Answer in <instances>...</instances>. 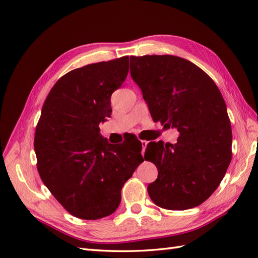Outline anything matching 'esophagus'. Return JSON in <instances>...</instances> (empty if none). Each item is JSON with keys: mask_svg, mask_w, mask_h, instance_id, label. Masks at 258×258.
Returning <instances> with one entry per match:
<instances>
[{"mask_svg": "<svg viewBox=\"0 0 258 258\" xmlns=\"http://www.w3.org/2000/svg\"><path fill=\"white\" fill-rule=\"evenodd\" d=\"M141 143H142V155H144V153H145V148H146V146H147L148 142H147V141H145V140H142Z\"/></svg>", "mask_w": 258, "mask_h": 258, "instance_id": "obj_1", "label": "esophagus"}]
</instances>
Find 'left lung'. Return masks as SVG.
Instances as JSON below:
<instances>
[{
	"label": "left lung",
	"mask_w": 258,
	"mask_h": 258,
	"mask_svg": "<svg viewBox=\"0 0 258 258\" xmlns=\"http://www.w3.org/2000/svg\"><path fill=\"white\" fill-rule=\"evenodd\" d=\"M130 73L154 120L179 132L175 144L151 142L152 155L145 151V160L158 170L148 195L167 210L198 207L215 191L231 160V126L220 89L192 62L171 54L131 56Z\"/></svg>",
	"instance_id": "obj_1"
}]
</instances>
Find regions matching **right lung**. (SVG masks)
<instances>
[{
    "label": "right lung",
    "instance_id": "1",
    "mask_svg": "<svg viewBox=\"0 0 258 258\" xmlns=\"http://www.w3.org/2000/svg\"><path fill=\"white\" fill-rule=\"evenodd\" d=\"M129 57L75 69L54 84L36 126L34 148L43 183L70 214L99 220L114 213L123 184L143 161L141 150L108 143L99 123L126 80Z\"/></svg>",
    "mask_w": 258,
    "mask_h": 258
}]
</instances>
